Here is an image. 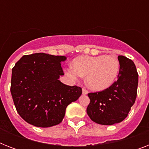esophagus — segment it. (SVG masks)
Returning a JSON list of instances; mask_svg holds the SVG:
<instances>
[{"label": "esophagus", "instance_id": "34e87169", "mask_svg": "<svg viewBox=\"0 0 149 149\" xmlns=\"http://www.w3.org/2000/svg\"><path fill=\"white\" fill-rule=\"evenodd\" d=\"M87 93H88V91H87L86 88H83V94L86 95Z\"/></svg>", "mask_w": 149, "mask_h": 149}]
</instances>
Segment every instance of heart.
Listing matches in <instances>:
<instances>
[{
	"label": "heart",
	"instance_id": "1",
	"mask_svg": "<svg viewBox=\"0 0 149 149\" xmlns=\"http://www.w3.org/2000/svg\"><path fill=\"white\" fill-rule=\"evenodd\" d=\"M72 66L65 69L66 76L72 80L86 76L88 86L96 91L110 87L120 72V62L111 55L78 56L72 60Z\"/></svg>",
	"mask_w": 149,
	"mask_h": 149
}]
</instances>
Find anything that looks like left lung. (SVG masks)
<instances>
[{
	"label": "left lung",
	"mask_w": 149,
	"mask_h": 149,
	"mask_svg": "<svg viewBox=\"0 0 149 149\" xmlns=\"http://www.w3.org/2000/svg\"><path fill=\"white\" fill-rule=\"evenodd\" d=\"M120 72L118 79L110 87L95 93H89L91 100L86 113L93 122L112 125L122 121L135 102L139 74L133 61L118 56Z\"/></svg>",
	"instance_id": "1"
}]
</instances>
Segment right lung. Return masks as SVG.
<instances>
[{
  "label": "right lung",
  "instance_id": "right-lung-1",
  "mask_svg": "<svg viewBox=\"0 0 149 149\" xmlns=\"http://www.w3.org/2000/svg\"><path fill=\"white\" fill-rule=\"evenodd\" d=\"M63 56L34 53L23 56L12 69L10 93L17 113L36 127L58 125L66 107L82 94V88L58 80L64 75Z\"/></svg>",
  "mask_w": 149,
  "mask_h": 149
}]
</instances>
